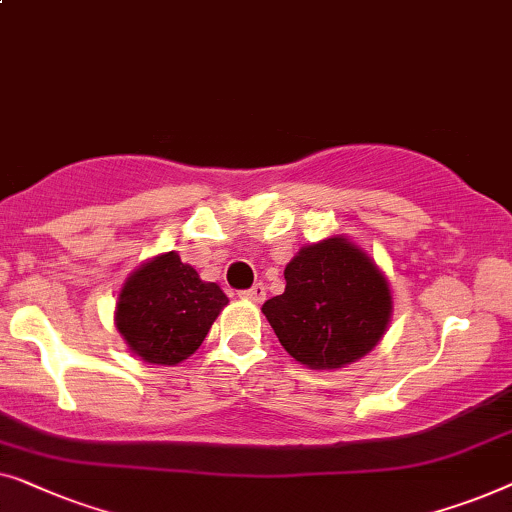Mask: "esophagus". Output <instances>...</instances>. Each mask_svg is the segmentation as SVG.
Segmentation results:
<instances>
[{
  "label": "esophagus",
  "mask_w": 512,
  "mask_h": 512,
  "mask_svg": "<svg viewBox=\"0 0 512 512\" xmlns=\"http://www.w3.org/2000/svg\"><path fill=\"white\" fill-rule=\"evenodd\" d=\"M239 297L246 299V301H253V304H262L264 297H266V287L262 283H257V285L250 287V290H241Z\"/></svg>",
  "instance_id": "esophagus-1"
}]
</instances>
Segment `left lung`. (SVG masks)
Returning <instances> with one entry per match:
<instances>
[{
    "label": "left lung",
    "mask_w": 512,
    "mask_h": 512,
    "mask_svg": "<svg viewBox=\"0 0 512 512\" xmlns=\"http://www.w3.org/2000/svg\"><path fill=\"white\" fill-rule=\"evenodd\" d=\"M285 292L262 313L278 341L311 369H341L376 348L392 313L378 266L348 239L306 246L285 266Z\"/></svg>",
    "instance_id": "8db88e82"
}]
</instances>
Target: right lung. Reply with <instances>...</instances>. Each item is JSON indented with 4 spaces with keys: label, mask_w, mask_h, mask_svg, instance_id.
<instances>
[{
    "label": "right lung",
    "mask_w": 512,
    "mask_h": 512,
    "mask_svg": "<svg viewBox=\"0 0 512 512\" xmlns=\"http://www.w3.org/2000/svg\"><path fill=\"white\" fill-rule=\"evenodd\" d=\"M227 301L218 285L204 283L190 264L167 253L127 278L115 325L143 362L176 366L204 343Z\"/></svg>",
    "instance_id": "add662e5"
}]
</instances>
